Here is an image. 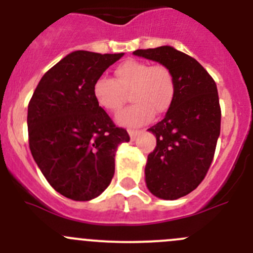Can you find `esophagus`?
<instances>
[{
  "label": "esophagus",
  "instance_id": "1",
  "mask_svg": "<svg viewBox=\"0 0 253 253\" xmlns=\"http://www.w3.org/2000/svg\"><path fill=\"white\" fill-rule=\"evenodd\" d=\"M128 133H129V137H131V140H136L137 138V136L140 134V131H137V129H128Z\"/></svg>",
  "mask_w": 253,
  "mask_h": 253
}]
</instances>
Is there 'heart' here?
I'll list each match as a JSON object with an SVG mask.
<instances>
[{"instance_id":"1","label":"heart","mask_w":253,"mask_h":253,"mask_svg":"<svg viewBox=\"0 0 253 253\" xmlns=\"http://www.w3.org/2000/svg\"><path fill=\"white\" fill-rule=\"evenodd\" d=\"M133 101L117 115L122 126L136 127L147 124L156 113L169 110L176 94V80L171 68L162 63L151 65L140 60L124 61L115 68V80L98 77L92 86V94L98 106L111 113L119 112L126 94Z\"/></svg>"}]
</instances>
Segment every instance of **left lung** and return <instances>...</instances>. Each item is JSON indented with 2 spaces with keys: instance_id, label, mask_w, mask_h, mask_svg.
<instances>
[{
  "instance_id": "8db88e82",
  "label": "left lung",
  "mask_w": 253,
  "mask_h": 253,
  "mask_svg": "<svg viewBox=\"0 0 253 253\" xmlns=\"http://www.w3.org/2000/svg\"><path fill=\"white\" fill-rule=\"evenodd\" d=\"M133 55L166 65L176 94L162 121L150 127L156 147L147 157L146 183L156 197L177 200L204 181L221 129L216 82L197 61L171 46L137 49Z\"/></svg>"
}]
</instances>
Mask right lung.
<instances>
[{
  "label": "right lung",
  "mask_w": 253,
  "mask_h": 253,
  "mask_svg": "<svg viewBox=\"0 0 253 253\" xmlns=\"http://www.w3.org/2000/svg\"><path fill=\"white\" fill-rule=\"evenodd\" d=\"M122 56L72 52L44 73L28 103L34 160L49 185L75 201H88L108 187L116 150L129 141L92 94L93 82Z\"/></svg>",
  "instance_id": "add662e5"
}]
</instances>
